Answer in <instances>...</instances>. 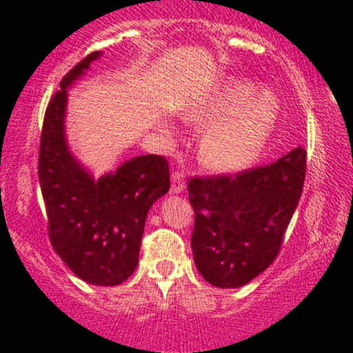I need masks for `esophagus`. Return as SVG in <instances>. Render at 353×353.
<instances>
[{
	"label": "esophagus",
	"instance_id": "obj_1",
	"mask_svg": "<svg viewBox=\"0 0 353 353\" xmlns=\"http://www.w3.org/2000/svg\"><path fill=\"white\" fill-rule=\"evenodd\" d=\"M185 190V175L183 172L172 173V194H181Z\"/></svg>",
	"mask_w": 353,
	"mask_h": 353
}]
</instances>
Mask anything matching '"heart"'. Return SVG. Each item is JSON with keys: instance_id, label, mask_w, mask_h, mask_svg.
Returning <instances> with one entry per match:
<instances>
[{"instance_id": "obj_1", "label": "heart", "mask_w": 353, "mask_h": 353, "mask_svg": "<svg viewBox=\"0 0 353 353\" xmlns=\"http://www.w3.org/2000/svg\"><path fill=\"white\" fill-rule=\"evenodd\" d=\"M279 112L272 93H256L250 83H232L188 117L195 123H214L201 137L202 165L217 172H234L252 165L267 146Z\"/></svg>"}]
</instances>
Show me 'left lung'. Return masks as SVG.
<instances>
[{"mask_svg": "<svg viewBox=\"0 0 353 353\" xmlns=\"http://www.w3.org/2000/svg\"><path fill=\"white\" fill-rule=\"evenodd\" d=\"M306 151L296 148L270 166L236 176L192 178V252L209 284L238 289L275 260L303 192Z\"/></svg>", "mask_w": 353, "mask_h": 353, "instance_id": "8db88e82", "label": "left lung"}]
</instances>
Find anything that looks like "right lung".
<instances>
[{
    "instance_id": "1",
    "label": "right lung",
    "mask_w": 353,
    "mask_h": 353,
    "mask_svg": "<svg viewBox=\"0 0 353 353\" xmlns=\"http://www.w3.org/2000/svg\"><path fill=\"white\" fill-rule=\"evenodd\" d=\"M101 52L90 54L61 81L47 107L42 127L39 180L56 253L81 281L119 285L139 260L146 216L168 194V161L143 154L115 172L95 178L71 151L66 136L68 90L86 74Z\"/></svg>"
}]
</instances>
